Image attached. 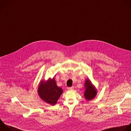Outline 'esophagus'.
Instances as JSON below:
<instances>
[{
	"mask_svg": "<svg viewBox=\"0 0 131 131\" xmlns=\"http://www.w3.org/2000/svg\"><path fill=\"white\" fill-rule=\"evenodd\" d=\"M73 89H74V87H73V86H72V87H70V88H67V90H69V91L73 90Z\"/></svg>",
	"mask_w": 131,
	"mask_h": 131,
	"instance_id": "obj_1",
	"label": "esophagus"
}]
</instances>
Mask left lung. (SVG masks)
Returning a JSON list of instances; mask_svg holds the SVG:
<instances>
[{
	"mask_svg": "<svg viewBox=\"0 0 131 131\" xmlns=\"http://www.w3.org/2000/svg\"><path fill=\"white\" fill-rule=\"evenodd\" d=\"M85 92L84 96L85 99L90 101L94 99L97 94V91L96 87L93 84L89 79H86L84 82Z\"/></svg>",
	"mask_w": 131,
	"mask_h": 131,
	"instance_id": "obj_1",
	"label": "left lung"
}]
</instances>
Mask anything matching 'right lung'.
Returning <instances> with one entry per match:
<instances>
[{"label":"right lung","mask_w":131,"mask_h":131,"mask_svg":"<svg viewBox=\"0 0 131 131\" xmlns=\"http://www.w3.org/2000/svg\"><path fill=\"white\" fill-rule=\"evenodd\" d=\"M63 93V90L57 86L55 78H49L41 81L38 86L37 93L41 100L52 105H54Z\"/></svg>","instance_id":"1"}]
</instances>
